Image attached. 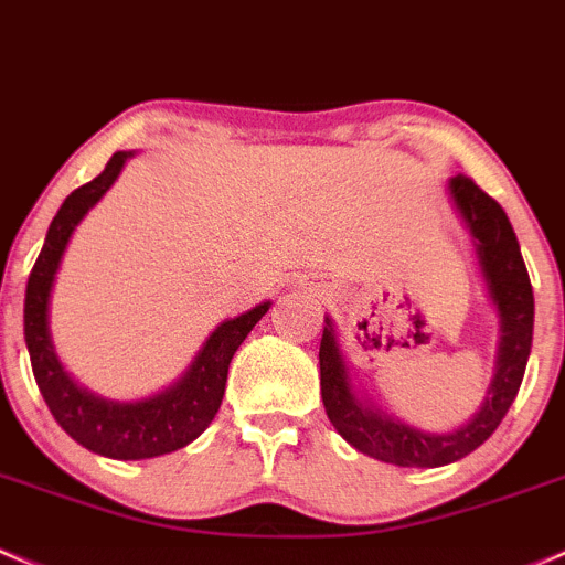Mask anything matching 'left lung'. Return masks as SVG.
<instances>
[{"label": "left lung", "mask_w": 565, "mask_h": 565, "mask_svg": "<svg viewBox=\"0 0 565 565\" xmlns=\"http://www.w3.org/2000/svg\"><path fill=\"white\" fill-rule=\"evenodd\" d=\"M449 192H452L457 211L471 230L479 265H482L487 278V289H490L492 302L498 306V317H501L495 379L487 392L482 412L466 427L447 433V436H436V433L430 436V433H419L403 423H392L379 412L362 406L354 392L349 390L347 365H343L330 319L322 332V343H319L322 403L332 427L360 452L403 468L447 466V462L460 460V457L482 447L518 397L522 376H525L527 354H531L533 289L512 222L503 213V207L484 189L477 186L473 178L462 173L455 175L449 181Z\"/></svg>", "instance_id": "8db88e82"}]
</instances>
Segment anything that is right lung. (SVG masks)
<instances>
[{"instance_id": "obj_1", "label": "right lung", "mask_w": 565, "mask_h": 565, "mask_svg": "<svg viewBox=\"0 0 565 565\" xmlns=\"http://www.w3.org/2000/svg\"><path fill=\"white\" fill-rule=\"evenodd\" d=\"M127 157L132 153H113L103 173L75 189L53 216L43 252L29 273L26 300H23V338H26L38 387L64 433H70L81 447L97 455L116 457V460H142V457H159L186 447L211 425L222 406L233 354L246 341L254 324L265 317L270 302H263L243 317L230 319L222 328H216L186 376L157 397H148L142 403H108L70 382L53 354L51 335H47V298H51L53 276H56L58 259L67 248L73 230L86 216L88 207L108 192Z\"/></svg>"}]
</instances>
